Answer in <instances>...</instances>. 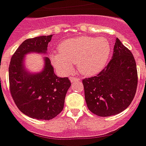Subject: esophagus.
I'll list each match as a JSON object with an SVG mask.
<instances>
[{
	"instance_id": "34e87169",
	"label": "esophagus",
	"mask_w": 146,
	"mask_h": 146,
	"mask_svg": "<svg viewBox=\"0 0 146 146\" xmlns=\"http://www.w3.org/2000/svg\"><path fill=\"white\" fill-rule=\"evenodd\" d=\"M80 79L78 78H76V77H71L70 78V81L72 83H75V82H77V81H79Z\"/></svg>"
}]
</instances>
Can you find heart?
Listing matches in <instances>:
<instances>
[{
  "mask_svg": "<svg viewBox=\"0 0 146 146\" xmlns=\"http://www.w3.org/2000/svg\"><path fill=\"white\" fill-rule=\"evenodd\" d=\"M111 54V45L104 37L81 36L64 41L59 52L51 54L55 68L62 74L70 72L76 63L78 71L84 76H94L107 65Z\"/></svg>",
  "mask_w": 146,
  "mask_h": 146,
  "instance_id": "obj_1",
  "label": "heart"
}]
</instances>
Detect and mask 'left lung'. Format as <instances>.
I'll use <instances>...</instances> for the list:
<instances>
[{
  "mask_svg": "<svg viewBox=\"0 0 146 146\" xmlns=\"http://www.w3.org/2000/svg\"><path fill=\"white\" fill-rule=\"evenodd\" d=\"M82 83L87 107L92 113L100 117L120 113L130 106L137 90V67L131 51L117 38L108 65Z\"/></svg>",
  "mask_w": 146,
  "mask_h": 146,
  "instance_id": "obj_1",
  "label": "left lung"
}]
</instances>
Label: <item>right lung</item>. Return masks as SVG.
I'll list each match as a JSON object with an SVG mask.
<instances>
[{"label":"right lung","instance_id":"add662e5","mask_svg":"<svg viewBox=\"0 0 146 146\" xmlns=\"http://www.w3.org/2000/svg\"><path fill=\"white\" fill-rule=\"evenodd\" d=\"M52 35L26 39L12 55L9 65V88L16 107L24 114L49 120L63 110L65 95L71 85L68 77L59 78L47 57L44 70L29 75L24 68V54L30 52L44 53Z\"/></svg>","mask_w":146,"mask_h":146}]
</instances>
